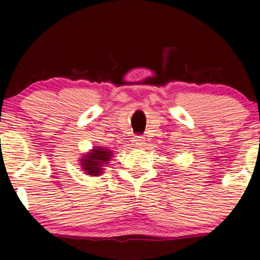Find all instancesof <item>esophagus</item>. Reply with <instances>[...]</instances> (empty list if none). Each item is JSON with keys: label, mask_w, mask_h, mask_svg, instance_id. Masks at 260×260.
<instances>
[{"label": "esophagus", "mask_w": 260, "mask_h": 260, "mask_svg": "<svg viewBox=\"0 0 260 260\" xmlns=\"http://www.w3.org/2000/svg\"><path fill=\"white\" fill-rule=\"evenodd\" d=\"M132 141H133V146L136 148H141L142 146H144V139L142 136H135Z\"/></svg>", "instance_id": "esophagus-1"}]
</instances>
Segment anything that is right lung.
I'll use <instances>...</instances> for the list:
<instances>
[{
	"mask_svg": "<svg viewBox=\"0 0 260 260\" xmlns=\"http://www.w3.org/2000/svg\"><path fill=\"white\" fill-rule=\"evenodd\" d=\"M113 151L109 148L95 146L79 158L80 166L83 172L90 177H99L102 175L108 166L109 161L111 160Z\"/></svg>",
	"mask_w": 260,
	"mask_h": 260,
	"instance_id": "right-lung-1",
	"label": "right lung"
}]
</instances>
